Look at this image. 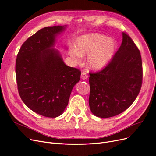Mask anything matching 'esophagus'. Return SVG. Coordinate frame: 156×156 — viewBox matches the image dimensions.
<instances>
[{"label": "esophagus", "instance_id": "esophagus-1", "mask_svg": "<svg viewBox=\"0 0 156 156\" xmlns=\"http://www.w3.org/2000/svg\"><path fill=\"white\" fill-rule=\"evenodd\" d=\"M88 77V76L86 72H82V73H81V79H82L85 80V79H87Z\"/></svg>", "mask_w": 156, "mask_h": 156}]
</instances>
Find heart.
<instances>
[{"mask_svg":"<svg viewBox=\"0 0 156 156\" xmlns=\"http://www.w3.org/2000/svg\"><path fill=\"white\" fill-rule=\"evenodd\" d=\"M116 43L114 39L98 33L79 36L75 41V49L72 48L69 54L75 62H79L81 56H87L88 66L94 70L104 68L114 56Z\"/></svg>","mask_w":156,"mask_h":156,"instance_id":"heart-1","label":"heart"}]
</instances>
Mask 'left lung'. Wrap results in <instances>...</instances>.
<instances>
[{"label": "left lung", "instance_id": "8db88e82", "mask_svg": "<svg viewBox=\"0 0 156 156\" xmlns=\"http://www.w3.org/2000/svg\"><path fill=\"white\" fill-rule=\"evenodd\" d=\"M89 106L92 114L109 118L126 111L139 94L143 81L140 51L122 32V41L111 62L101 71L90 73Z\"/></svg>", "mask_w": 156, "mask_h": 156}]
</instances>
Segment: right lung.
Here are the masks:
<instances>
[{"mask_svg": "<svg viewBox=\"0 0 156 156\" xmlns=\"http://www.w3.org/2000/svg\"><path fill=\"white\" fill-rule=\"evenodd\" d=\"M66 27L40 29L23 43L17 55L16 80L22 101L32 111L49 118L62 114L81 74L66 65L53 48L56 37Z\"/></svg>", "mask_w": 156, "mask_h": 156, "instance_id": "obj_1", "label": "right lung"}]
</instances>
